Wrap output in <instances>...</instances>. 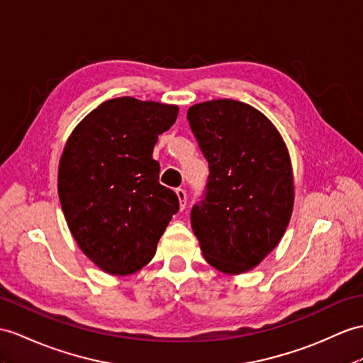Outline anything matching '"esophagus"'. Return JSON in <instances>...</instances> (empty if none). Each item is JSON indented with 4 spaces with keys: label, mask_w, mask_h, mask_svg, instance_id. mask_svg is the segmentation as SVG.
<instances>
[{
    "label": "esophagus",
    "mask_w": 363,
    "mask_h": 363,
    "mask_svg": "<svg viewBox=\"0 0 363 363\" xmlns=\"http://www.w3.org/2000/svg\"><path fill=\"white\" fill-rule=\"evenodd\" d=\"M175 194H177V197H179V201H180V211H183L184 208H186V191L182 189V188H177Z\"/></svg>",
    "instance_id": "esophagus-1"
}]
</instances>
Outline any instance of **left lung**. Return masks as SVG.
<instances>
[{"label":"left lung","instance_id":"1","mask_svg":"<svg viewBox=\"0 0 363 363\" xmlns=\"http://www.w3.org/2000/svg\"><path fill=\"white\" fill-rule=\"evenodd\" d=\"M209 164L191 225L203 257L225 274L252 269L276 248L293 214L289 154L276 126L252 106L212 100L188 109Z\"/></svg>","mask_w":363,"mask_h":363}]
</instances>
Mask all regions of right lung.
<instances>
[{
    "label": "right lung",
    "mask_w": 363,
    "mask_h": 363,
    "mask_svg": "<svg viewBox=\"0 0 363 363\" xmlns=\"http://www.w3.org/2000/svg\"><path fill=\"white\" fill-rule=\"evenodd\" d=\"M177 115L179 106L120 96L87 113L67 138L58 167L61 209L79 250L112 276L151 262L179 212L152 158Z\"/></svg>",
    "instance_id": "right-lung-1"
}]
</instances>
